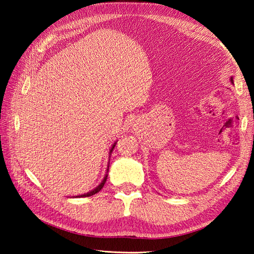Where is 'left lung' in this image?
Segmentation results:
<instances>
[{
    "mask_svg": "<svg viewBox=\"0 0 254 254\" xmlns=\"http://www.w3.org/2000/svg\"><path fill=\"white\" fill-rule=\"evenodd\" d=\"M230 83L234 84V78L233 77H230Z\"/></svg>",
    "mask_w": 254,
    "mask_h": 254,
    "instance_id": "8db88e82",
    "label": "left lung"
}]
</instances>
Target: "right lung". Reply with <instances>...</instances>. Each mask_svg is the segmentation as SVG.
I'll list each match as a JSON object with an SVG mask.
<instances>
[{
	"label": "right lung",
	"mask_w": 254,
	"mask_h": 254,
	"mask_svg": "<svg viewBox=\"0 0 254 254\" xmlns=\"http://www.w3.org/2000/svg\"><path fill=\"white\" fill-rule=\"evenodd\" d=\"M116 144H117V142H115L112 144V146H111V148H110V152H109V158H110V156H111V153H112V150H113V148H115V146H116ZM110 160V159H109ZM108 171H109V161H108V167H107V172H106V175H105V177H104V179H102V181L99 183L98 186H97L94 190H91V191H89V192H87V193H84V194H80V195H76L75 197H86V196H91V195H94V194H96V193H98L101 189H102V187L105 186V183H106V181H107V177H108Z\"/></svg>",
	"instance_id": "1"
}]
</instances>
